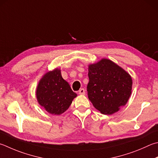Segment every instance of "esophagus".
<instances>
[{"instance_id":"34e87169","label":"esophagus","mask_w":158,"mask_h":158,"mask_svg":"<svg viewBox=\"0 0 158 158\" xmlns=\"http://www.w3.org/2000/svg\"><path fill=\"white\" fill-rule=\"evenodd\" d=\"M85 91L84 88H81L79 90V94H85Z\"/></svg>"}]
</instances>
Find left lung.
I'll use <instances>...</instances> for the list:
<instances>
[{
  "instance_id": "8db88e82",
  "label": "left lung",
  "mask_w": 158,
  "mask_h": 158,
  "mask_svg": "<svg viewBox=\"0 0 158 158\" xmlns=\"http://www.w3.org/2000/svg\"><path fill=\"white\" fill-rule=\"evenodd\" d=\"M88 99L97 110L112 114L124 106L131 94L130 74L110 60L102 59L88 65Z\"/></svg>"
}]
</instances>
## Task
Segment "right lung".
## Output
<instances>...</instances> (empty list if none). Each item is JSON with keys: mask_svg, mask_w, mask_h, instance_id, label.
I'll list each match as a JSON object with an SVG mask.
<instances>
[{"mask_svg": "<svg viewBox=\"0 0 158 158\" xmlns=\"http://www.w3.org/2000/svg\"><path fill=\"white\" fill-rule=\"evenodd\" d=\"M36 95L39 104L45 110L59 115L68 110L77 94L62 78L61 70L56 68L45 73L40 80Z\"/></svg>", "mask_w": 158, "mask_h": 158, "instance_id": "add662e5", "label": "right lung"}]
</instances>
